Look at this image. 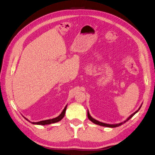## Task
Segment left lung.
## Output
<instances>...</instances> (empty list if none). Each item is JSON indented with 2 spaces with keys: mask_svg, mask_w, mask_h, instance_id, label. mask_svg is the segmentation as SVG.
I'll use <instances>...</instances> for the list:
<instances>
[{
  "mask_svg": "<svg viewBox=\"0 0 155 155\" xmlns=\"http://www.w3.org/2000/svg\"><path fill=\"white\" fill-rule=\"evenodd\" d=\"M141 105H141V106L140 107V108H139L136 112H134L133 114H131V115L126 119V120H124V122H120V123H118V124H106V123H104V122H100V121H98V120H96V119H94V118H93L92 117H91V115L90 114V113H89V111H88V118H89V120H91L92 121L93 123H94V124H97V125H100V126H105V127H109V128H116V127H118V126H121L122 124H124V123L126 122H127L128 120H129L130 119L132 118L135 114L136 113H137L138 111H139V110L140 109V108L141 107Z\"/></svg>",
  "mask_w": 155,
  "mask_h": 155,
  "instance_id": "8db88e82",
  "label": "left lung"
}]
</instances>
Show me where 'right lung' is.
Returning a JSON list of instances; mask_svg holds the SVG:
<instances>
[{"instance_id": "add662e5", "label": "right lung", "mask_w": 155, "mask_h": 155, "mask_svg": "<svg viewBox=\"0 0 155 155\" xmlns=\"http://www.w3.org/2000/svg\"><path fill=\"white\" fill-rule=\"evenodd\" d=\"M67 105L65 107L64 109L63 110V111L61 112V113L59 114V115L56 117V118H54L52 119H48V120H42V121H40V122H31L30 120H29L27 118H25V117H23L25 118V120H27V121H29V122L32 123L33 124H37V125H46V124H54V123L55 122H58L59 121H60L61 119L64 117L65 116V111H66V109H67Z\"/></svg>"}]
</instances>
